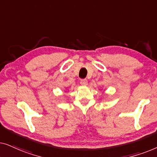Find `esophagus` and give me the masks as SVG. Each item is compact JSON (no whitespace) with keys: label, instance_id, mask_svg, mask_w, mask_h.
I'll use <instances>...</instances> for the list:
<instances>
[{"label":"esophagus","instance_id":"obj_1","mask_svg":"<svg viewBox=\"0 0 157 157\" xmlns=\"http://www.w3.org/2000/svg\"><path fill=\"white\" fill-rule=\"evenodd\" d=\"M80 83L82 86H86L87 83H88V81L86 79H81V81H80Z\"/></svg>","mask_w":157,"mask_h":157}]
</instances>
